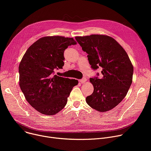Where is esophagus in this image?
I'll return each mask as SVG.
<instances>
[{
    "label": "esophagus",
    "instance_id": "obj_1",
    "mask_svg": "<svg viewBox=\"0 0 151 151\" xmlns=\"http://www.w3.org/2000/svg\"><path fill=\"white\" fill-rule=\"evenodd\" d=\"M86 81H87V79H86V78H83V79H80L79 81L80 83H85Z\"/></svg>",
    "mask_w": 151,
    "mask_h": 151
}]
</instances>
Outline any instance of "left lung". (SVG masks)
Masks as SVG:
<instances>
[{"label": "left lung", "mask_w": 151, "mask_h": 151, "mask_svg": "<svg viewBox=\"0 0 151 151\" xmlns=\"http://www.w3.org/2000/svg\"><path fill=\"white\" fill-rule=\"evenodd\" d=\"M75 39L88 54L91 67L102 68V78H90L94 90L86 97V102L97 111H109L122 101L132 84L134 67L131 61L124 48L112 37L91 35Z\"/></svg>", "instance_id": "8db88e82"}]
</instances>
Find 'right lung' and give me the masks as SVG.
Returning <instances> with one entry per match:
<instances>
[{"label": "right lung", "instance_id": "right-lung-1", "mask_svg": "<svg viewBox=\"0 0 151 151\" xmlns=\"http://www.w3.org/2000/svg\"><path fill=\"white\" fill-rule=\"evenodd\" d=\"M72 37L54 36L40 38L30 46L19 67V86L28 103L44 115L56 114L65 106L75 79L54 75L55 68H63L64 52L75 45Z\"/></svg>", "mask_w": 151, "mask_h": 151}]
</instances>
